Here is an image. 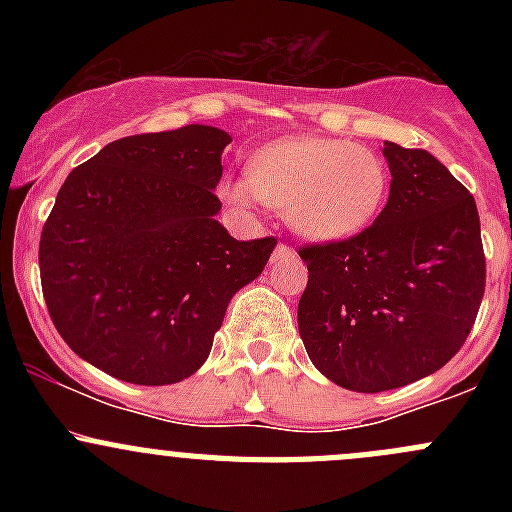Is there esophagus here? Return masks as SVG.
Here are the masks:
<instances>
[{
	"instance_id": "esophagus-1",
	"label": "esophagus",
	"mask_w": 512,
	"mask_h": 512,
	"mask_svg": "<svg viewBox=\"0 0 512 512\" xmlns=\"http://www.w3.org/2000/svg\"><path fill=\"white\" fill-rule=\"evenodd\" d=\"M275 255H292V247L285 245V242H280V245H277V250H275Z\"/></svg>"
}]
</instances>
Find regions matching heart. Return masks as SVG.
Instances as JSON below:
<instances>
[{
	"mask_svg": "<svg viewBox=\"0 0 512 512\" xmlns=\"http://www.w3.org/2000/svg\"><path fill=\"white\" fill-rule=\"evenodd\" d=\"M389 193V168L359 143L297 136L262 148L247 178L220 183V198L240 210L267 203L287 213L302 237L347 240L366 230Z\"/></svg>",
	"mask_w": 512,
	"mask_h": 512,
	"instance_id": "b5f03b06",
	"label": "heart"
}]
</instances>
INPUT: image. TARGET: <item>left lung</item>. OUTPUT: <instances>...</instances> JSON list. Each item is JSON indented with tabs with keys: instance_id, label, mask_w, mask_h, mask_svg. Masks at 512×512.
Here are the masks:
<instances>
[{
	"instance_id": "obj_1",
	"label": "left lung",
	"mask_w": 512,
	"mask_h": 512,
	"mask_svg": "<svg viewBox=\"0 0 512 512\" xmlns=\"http://www.w3.org/2000/svg\"><path fill=\"white\" fill-rule=\"evenodd\" d=\"M389 203L359 235L299 250L309 280L297 307L312 364L361 394L441 369L471 334L485 292L473 195L421 148L384 143Z\"/></svg>"
}]
</instances>
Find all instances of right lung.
<instances>
[{
	"instance_id": "1",
	"label": "right lung",
	"mask_w": 512,
	"mask_h": 512,
	"mask_svg": "<svg viewBox=\"0 0 512 512\" xmlns=\"http://www.w3.org/2000/svg\"><path fill=\"white\" fill-rule=\"evenodd\" d=\"M230 141L195 123L118 138L61 185L41 289L56 332L96 369L141 386L188 379L232 294L265 270L275 237L240 242L215 220Z\"/></svg>"
}]
</instances>
